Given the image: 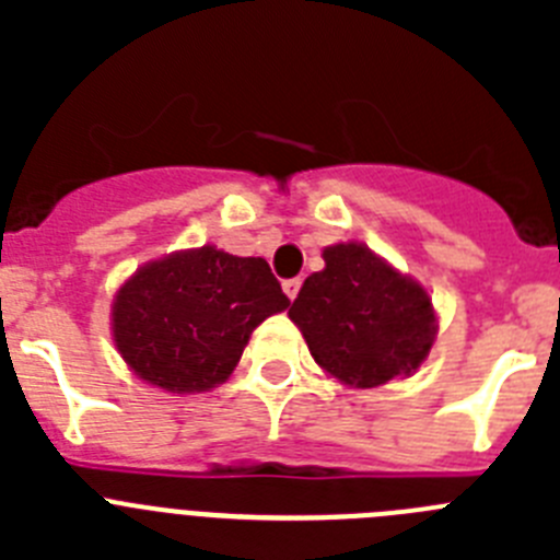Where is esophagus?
<instances>
[{"label": "esophagus", "mask_w": 560, "mask_h": 560, "mask_svg": "<svg viewBox=\"0 0 560 560\" xmlns=\"http://www.w3.org/2000/svg\"><path fill=\"white\" fill-rule=\"evenodd\" d=\"M300 285H303V280L300 277H291V280H283V291L289 294V300H294L296 294H300Z\"/></svg>", "instance_id": "34e87169"}]
</instances>
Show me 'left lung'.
I'll use <instances>...</instances> for the list:
<instances>
[{
  "label": "left lung",
  "instance_id": "left-lung-1",
  "mask_svg": "<svg viewBox=\"0 0 560 560\" xmlns=\"http://www.w3.org/2000/svg\"><path fill=\"white\" fill-rule=\"evenodd\" d=\"M323 257L289 308L316 364L361 389L418 370L434 341L427 291L361 244L328 246Z\"/></svg>",
  "mask_w": 560,
  "mask_h": 560
}]
</instances>
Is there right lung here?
Masks as SVG:
<instances>
[{
	"label": "right lung",
	"mask_w": 560,
	"mask_h": 560,
	"mask_svg": "<svg viewBox=\"0 0 560 560\" xmlns=\"http://www.w3.org/2000/svg\"><path fill=\"white\" fill-rule=\"evenodd\" d=\"M289 303L264 257L176 252L117 291L114 345L153 387L205 393L230 378L252 330Z\"/></svg>",
	"instance_id": "1"
}]
</instances>
